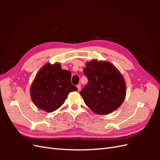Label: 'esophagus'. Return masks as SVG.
<instances>
[{
	"mask_svg": "<svg viewBox=\"0 0 160 160\" xmlns=\"http://www.w3.org/2000/svg\"><path fill=\"white\" fill-rule=\"evenodd\" d=\"M77 88L78 89V91H79L81 90V84H78L77 85Z\"/></svg>",
	"mask_w": 160,
	"mask_h": 160,
	"instance_id": "esophagus-1",
	"label": "esophagus"
}]
</instances>
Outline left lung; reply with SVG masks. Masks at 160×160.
Here are the masks:
<instances>
[{
    "label": "left lung",
    "instance_id": "left-lung-1",
    "mask_svg": "<svg viewBox=\"0 0 160 160\" xmlns=\"http://www.w3.org/2000/svg\"><path fill=\"white\" fill-rule=\"evenodd\" d=\"M88 84L80 92L87 106L95 113L107 115L117 109L126 95L122 73L108 61L92 60L83 69Z\"/></svg>",
    "mask_w": 160,
    "mask_h": 160
}]
</instances>
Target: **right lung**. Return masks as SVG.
Listing matches in <instances>:
<instances>
[{
  "mask_svg": "<svg viewBox=\"0 0 160 160\" xmlns=\"http://www.w3.org/2000/svg\"><path fill=\"white\" fill-rule=\"evenodd\" d=\"M71 72L59 62H47L38 71L30 89L31 98L38 108L52 112L64 103L69 93L77 91L71 82Z\"/></svg>",
  "mask_w": 160,
  "mask_h": 160,
  "instance_id": "obj_1",
  "label": "right lung"
}]
</instances>
